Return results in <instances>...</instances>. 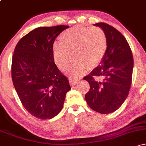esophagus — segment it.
I'll use <instances>...</instances> for the list:
<instances>
[{"label": "esophagus", "instance_id": "esophagus-1", "mask_svg": "<svg viewBox=\"0 0 146 146\" xmlns=\"http://www.w3.org/2000/svg\"><path fill=\"white\" fill-rule=\"evenodd\" d=\"M79 81H80V80H78V79L77 78H71L69 79V82H70V84L71 85V86H75V85L77 84L79 82Z\"/></svg>", "mask_w": 146, "mask_h": 146}]
</instances>
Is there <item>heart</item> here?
I'll list each match as a JSON object with an SVG mask.
<instances>
[{"instance_id": "b5f03b06", "label": "heart", "mask_w": 146, "mask_h": 146, "mask_svg": "<svg viewBox=\"0 0 146 146\" xmlns=\"http://www.w3.org/2000/svg\"><path fill=\"white\" fill-rule=\"evenodd\" d=\"M107 48V37L102 28L76 25L62 33L60 42L53 45V57L62 71H66L74 58L71 75L76 77L84 74L89 67L98 66L104 58Z\"/></svg>"}]
</instances>
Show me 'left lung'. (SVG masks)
<instances>
[{"mask_svg":"<svg viewBox=\"0 0 146 146\" xmlns=\"http://www.w3.org/2000/svg\"><path fill=\"white\" fill-rule=\"evenodd\" d=\"M94 25L104 31L108 48L101 66L84 78L90 84L85 100L91 109L108 114L118 109L128 97L132 83L133 57L126 39L118 30L105 23ZM95 77L101 80H95Z\"/></svg>","mask_w":146,"mask_h":146,"instance_id":"obj_1","label":"left lung"}]
</instances>
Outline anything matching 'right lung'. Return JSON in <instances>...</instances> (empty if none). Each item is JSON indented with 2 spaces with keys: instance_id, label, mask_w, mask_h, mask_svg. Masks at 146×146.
<instances>
[{
  "instance_id": "1",
  "label": "right lung",
  "mask_w": 146,
  "mask_h": 146,
  "mask_svg": "<svg viewBox=\"0 0 146 146\" xmlns=\"http://www.w3.org/2000/svg\"><path fill=\"white\" fill-rule=\"evenodd\" d=\"M67 25L38 27L20 40L11 62V78L22 104L40 119L56 117L71 90L68 78L57 67L53 43Z\"/></svg>"
}]
</instances>
